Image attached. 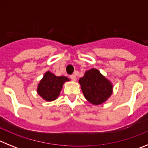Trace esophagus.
I'll list each match as a JSON object with an SVG mask.
<instances>
[{
	"label": "esophagus",
	"mask_w": 148,
	"mask_h": 148,
	"mask_svg": "<svg viewBox=\"0 0 148 148\" xmlns=\"http://www.w3.org/2000/svg\"><path fill=\"white\" fill-rule=\"evenodd\" d=\"M70 78H71L72 80L73 81H76V76H75V75H74V74H73V75H70Z\"/></svg>",
	"instance_id": "1"
}]
</instances>
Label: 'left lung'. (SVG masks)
<instances>
[{"label":"left lung","mask_w":148,"mask_h":148,"mask_svg":"<svg viewBox=\"0 0 148 148\" xmlns=\"http://www.w3.org/2000/svg\"><path fill=\"white\" fill-rule=\"evenodd\" d=\"M79 84L84 97L94 105L102 104L113 92L112 84L96 69L86 72Z\"/></svg>","instance_id":"left-lung-1"}]
</instances>
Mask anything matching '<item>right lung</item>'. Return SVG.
Segmentation results:
<instances>
[{"label": "right lung", "mask_w": 148, "mask_h": 148, "mask_svg": "<svg viewBox=\"0 0 148 148\" xmlns=\"http://www.w3.org/2000/svg\"><path fill=\"white\" fill-rule=\"evenodd\" d=\"M67 81L70 79L66 77L56 76L47 71L38 84L37 92L45 101H52L58 97L63 84Z\"/></svg>", "instance_id": "1"}]
</instances>
